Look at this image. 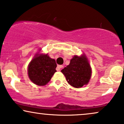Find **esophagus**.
<instances>
[{
	"label": "esophagus",
	"mask_w": 124,
	"mask_h": 124,
	"mask_svg": "<svg viewBox=\"0 0 124 124\" xmlns=\"http://www.w3.org/2000/svg\"><path fill=\"white\" fill-rule=\"evenodd\" d=\"M63 68V65H57V68H56V70H57V71H59V70H60V69L61 68Z\"/></svg>",
	"instance_id": "esophagus-1"
}]
</instances>
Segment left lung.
<instances>
[{"label":"left lung","instance_id":"1","mask_svg":"<svg viewBox=\"0 0 124 124\" xmlns=\"http://www.w3.org/2000/svg\"><path fill=\"white\" fill-rule=\"evenodd\" d=\"M61 72L70 85L77 88L88 84L92 75L91 66L85 55L74 56L70 64Z\"/></svg>","mask_w":124,"mask_h":124}]
</instances>
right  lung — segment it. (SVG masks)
I'll use <instances>...</instances> for the list:
<instances>
[{"instance_id": "obj_1", "label": "right lung", "mask_w": 124, "mask_h": 124, "mask_svg": "<svg viewBox=\"0 0 124 124\" xmlns=\"http://www.w3.org/2000/svg\"><path fill=\"white\" fill-rule=\"evenodd\" d=\"M56 67L55 60L51 59L48 54H36L28 65V77L36 85L44 86L56 72Z\"/></svg>"}]
</instances>
